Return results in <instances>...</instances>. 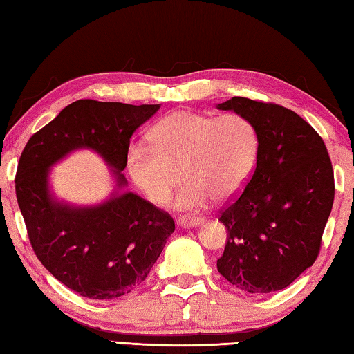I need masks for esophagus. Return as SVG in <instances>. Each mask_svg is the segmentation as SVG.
<instances>
[{
	"label": "esophagus",
	"instance_id": "34e87169",
	"mask_svg": "<svg viewBox=\"0 0 354 354\" xmlns=\"http://www.w3.org/2000/svg\"><path fill=\"white\" fill-rule=\"evenodd\" d=\"M178 225L183 226V227H196L203 225L206 221L205 217H198V215H181V217H178Z\"/></svg>",
	"mask_w": 354,
	"mask_h": 354
}]
</instances>
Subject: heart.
<instances>
[{
	"label": "heart",
	"mask_w": 354,
	"mask_h": 354,
	"mask_svg": "<svg viewBox=\"0 0 354 354\" xmlns=\"http://www.w3.org/2000/svg\"><path fill=\"white\" fill-rule=\"evenodd\" d=\"M148 140L149 148L131 147L129 176L149 201L164 205L183 175L175 201L181 209L239 194L253 175L259 147L253 122L236 112L176 111L156 124Z\"/></svg>",
	"instance_id": "obj_1"
}]
</instances>
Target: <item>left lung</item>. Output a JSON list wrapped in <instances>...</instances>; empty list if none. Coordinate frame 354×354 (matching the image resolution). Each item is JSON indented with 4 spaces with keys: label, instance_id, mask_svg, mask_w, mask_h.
<instances>
[{
    "label": "left lung",
    "instance_id": "8db88e82",
    "mask_svg": "<svg viewBox=\"0 0 354 354\" xmlns=\"http://www.w3.org/2000/svg\"><path fill=\"white\" fill-rule=\"evenodd\" d=\"M217 107L250 118L259 143L250 181L220 211L227 241L217 268L248 293L281 290L320 253L334 201L331 159L319 133L287 107L243 97Z\"/></svg>",
    "mask_w": 354,
    "mask_h": 354
}]
</instances>
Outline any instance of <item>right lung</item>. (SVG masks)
Returning <instances> with one entry per match:
<instances>
[{
  "label": "right lung",
  "instance_id": "add662e5",
  "mask_svg": "<svg viewBox=\"0 0 354 354\" xmlns=\"http://www.w3.org/2000/svg\"><path fill=\"white\" fill-rule=\"evenodd\" d=\"M159 107L77 100L23 148L15 194L29 242L41 266L82 297L112 299L139 287L175 231V221L131 192L95 207L61 205L50 195L48 171L73 149L91 148L115 170L122 189L131 136Z\"/></svg>",
  "mask_w": 354,
  "mask_h": 354
}]
</instances>
